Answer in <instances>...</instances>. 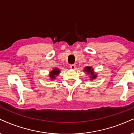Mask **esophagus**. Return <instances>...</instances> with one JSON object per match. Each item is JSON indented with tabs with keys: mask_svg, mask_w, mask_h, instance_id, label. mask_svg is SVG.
Wrapping results in <instances>:
<instances>
[{
	"mask_svg": "<svg viewBox=\"0 0 134 134\" xmlns=\"http://www.w3.org/2000/svg\"><path fill=\"white\" fill-rule=\"evenodd\" d=\"M75 64H71V65H70V68L71 69H73V70H74V69H75Z\"/></svg>",
	"mask_w": 134,
	"mask_h": 134,
	"instance_id": "esophagus-1",
	"label": "esophagus"
}]
</instances>
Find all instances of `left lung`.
<instances>
[{
  "label": "left lung",
  "mask_w": 134,
  "mask_h": 134,
  "mask_svg": "<svg viewBox=\"0 0 134 134\" xmlns=\"http://www.w3.org/2000/svg\"><path fill=\"white\" fill-rule=\"evenodd\" d=\"M83 71L87 74V75H89V78L91 80H94L97 78V74H95L94 71V69L91 66H86L84 68Z\"/></svg>",
  "instance_id": "obj_1"
}]
</instances>
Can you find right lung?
Wrapping results in <instances>:
<instances>
[{"label":"right lung","instance_id":"right-lung-1","mask_svg":"<svg viewBox=\"0 0 134 134\" xmlns=\"http://www.w3.org/2000/svg\"><path fill=\"white\" fill-rule=\"evenodd\" d=\"M60 73V69L58 68H54L52 70L49 72V79L51 80H52L55 79V77L57 75H59V74Z\"/></svg>","mask_w":134,"mask_h":134}]
</instances>
